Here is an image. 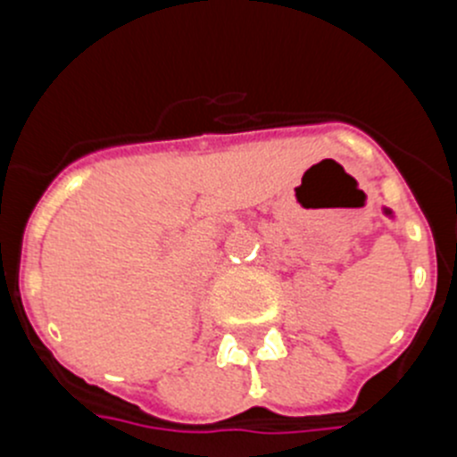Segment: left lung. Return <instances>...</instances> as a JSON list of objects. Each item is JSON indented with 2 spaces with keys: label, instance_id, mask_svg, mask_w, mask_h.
Instances as JSON below:
<instances>
[{
  "label": "left lung",
  "instance_id": "obj_1",
  "mask_svg": "<svg viewBox=\"0 0 457 457\" xmlns=\"http://www.w3.org/2000/svg\"><path fill=\"white\" fill-rule=\"evenodd\" d=\"M385 212H386V215H391V210H389V208H385Z\"/></svg>",
  "mask_w": 457,
  "mask_h": 457
}]
</instances>
